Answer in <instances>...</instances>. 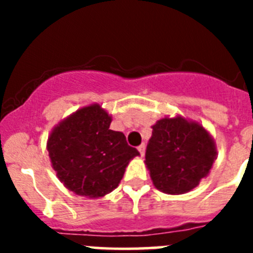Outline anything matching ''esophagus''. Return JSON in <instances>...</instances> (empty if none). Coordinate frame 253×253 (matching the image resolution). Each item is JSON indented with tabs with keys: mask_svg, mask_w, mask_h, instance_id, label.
Here are the masks:
<instances>
[{
	"mask_svg": "<svg viewBox=\"0 0 253 253\" xmlns=\"http://www.w3.org/2000/svg\"><path fill=\"white\" fill-rule=\"evenodd\" d=\"M138 151H139L140 156H144V152H146V144H144V143H142V144L138 147Z\"/></svg>",
	"mask_w": 253,
	"mask_h": 253,
	"instance_id": "1",
	"label": "esophagus"
}]
</instances>
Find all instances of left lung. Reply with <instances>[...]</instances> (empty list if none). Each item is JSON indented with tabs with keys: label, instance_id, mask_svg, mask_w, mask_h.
<instances>
[{
	"label": "left lung",
	"instance_id": "obj_1",
	"mask_svg": "<svg viewBox=\"0 0 253 253\" xmlns=\"http://www.w3.org/2000/svg\"><path fill=\"white\" fill-rule=\"evenodd\" d=\"M152 128L146 165L154 186L171 195L187 193L198 186L216 157L215 146L208 131L182 118H165Z\"/></svg>",
	"mask_w": 253,
	"mask_h": 253
}]
</instances>
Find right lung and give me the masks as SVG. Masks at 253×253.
Returning a JSON list of instances; mask_svg holds the SVG:
<instances>
[{"instance_id": "right-lung-1", "label": "right lung", "mask_w": 253, "mask_h": 253, "mask_svg": "<svg viewBox=\"0 0 253 253\" xmlns=\"http://www.w3.org/2000/svg\"><path fill=\"white\" fill-rule=\"evenodd\" d=\"M111 118L99 105L76 111L51 131L48 152L64 186L77 195L101 198L111 193L129 161L139 152L122 131L110 129Z\"/></svg>"}]
</instances>
